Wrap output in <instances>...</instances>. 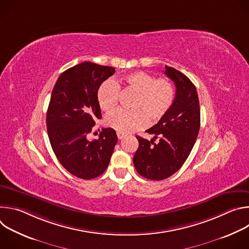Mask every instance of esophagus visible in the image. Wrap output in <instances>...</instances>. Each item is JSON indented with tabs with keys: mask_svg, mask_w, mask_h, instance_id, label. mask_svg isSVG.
Listing matches in <instances>:
<instances>
[{
	"mask_svg": "<svg viewBox=\"0 0 249 249\" xmlns=\"http://www.w3.org/2000/svg\"><path fill=\"white\" fill-rule=\"evenodd\" d=\"M124 136H125V135H124V134H123V133H120V132H117V137H118V139H119V140H122V139H123V138H124Z\"/></svg>",
	"mask_w": 249,
	"mask_h": 249,
	"instance_id": "1",
	"label": "esophagus"
}]
</instances>
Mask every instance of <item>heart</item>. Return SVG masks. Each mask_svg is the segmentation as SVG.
Listing matches in <instances>:
<instances>
[{"mask_svg": "<svg viewBox=\"0 0 249 249\" xmlns=\"http://www.w3.org/2000/svg\"><path fill=\"white\" fill-rule=\"evenodd\" d=\"M120 85L132 90L136 96L132 103L134 110L118 109L108 114L106 124L117 132L128 134L160 120L169 111L174 100V88L165 78L156 79L143 71L125 75L119 81H104L97 90V102L101 110L112 111L118 103Z\"/></svg>", "mask_w": 249, "mask_h": 249, "instance_id": "b5f03b06", "label": "heart"}]
</instances>
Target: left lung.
<instances>
[{
    "label": "left lung",
    "instance_id": "1",
    "mask_svg": "<svg viewBox=\"0 0 249 249\" xmlns=\"http://www.w3.org/2000/svg\"><path fill=\"white\" fill-rule=\"evenodd\" d=\"M164 74L173 81L176 92L169 111L146 132L149 141L136 136L139 148L133 162L140 175L162 180L182 166L191 153L200 129V105L193 83L179 71L165 66ZM156 138L159 139L155 143Z\"/></svg>",
    "mask_w": 249,
    "mask_h": 249
}]
</instances>
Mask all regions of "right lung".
Returning a JSON list of instances; mask_svg holds the SVG:
<instances>
[{
    "label": "right lung",
    "instance_id": "1",
    "mask_svg": "<svg viewBox=\"0 0 249 249\" xmlns=\"http://www.w3.org/2000/svg\"><path fill=\"white\" fill-rule=\"evenodd\" d=\"M114 73L113 67L84 62L63 72L52 90L46 116L50 144L60 163L82 179L102 174L117 144L112 128L102 129L97 140L87 138L101 118L98 88Z\"/></svg>",
    "mask_w": 249,
    "mask_h": 249
}]
</instances>
